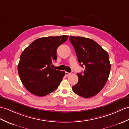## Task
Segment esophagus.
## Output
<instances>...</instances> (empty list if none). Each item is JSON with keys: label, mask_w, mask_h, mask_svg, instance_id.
<instances>
[{"label": "esophagus", "mask_w": 129, "mask_h": 129, "mask_svg": "<svg viewBox=\"0 0 129 129\" xmlns=\"http://www.w3.org/2000/svg\"><path fill=\"white\" fill-rule=\"evenodd\" d=\"M70 74V73H68V72H67V71H66L65 72V75H67V76H68V75H69Z\"/></svg>", "instance_id": "1"}]
</instances>
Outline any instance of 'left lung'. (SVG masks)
<instances>
[{
    "instance_id": "1",
    "label": "left lung",
    "mask_w": 129,
    "mask_h": 129,
    "mask_svg": "<svg viewBox=\"0 0 129 129\" xmlns=\"http://www.w3.org/2000/svg\"><path fill=\"white\" fill-rule=\"evenodd\" d=\"M80 65L85 68L77 73L79 81L73 86V91L85 98L97 94L106 85L110 71L109 55L97 42L90 38L70 36Z\"/></svg>"
}]
</instances>
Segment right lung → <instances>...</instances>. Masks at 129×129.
I'll list each match as a JSON object with an SVG mask.
<instances>
[{
  "mask_svg": "<svg viewBox=\"0 0 129 129\" xmlns=\"http://www.w3.org/2000/svg\"><path fill=\"white\" fill-rule=\"evenodd\" d=\"M67 35L37 39L23 51L17 70L25 87L33 94L43 97L54 91L65 72L52 68L56 60V49L68 40Z\"/></svg>",
  "mask_w": 129,
  "mask_h": 129,
  "instance_id": "1",
  "label": "right lung"
}]
</instances>
